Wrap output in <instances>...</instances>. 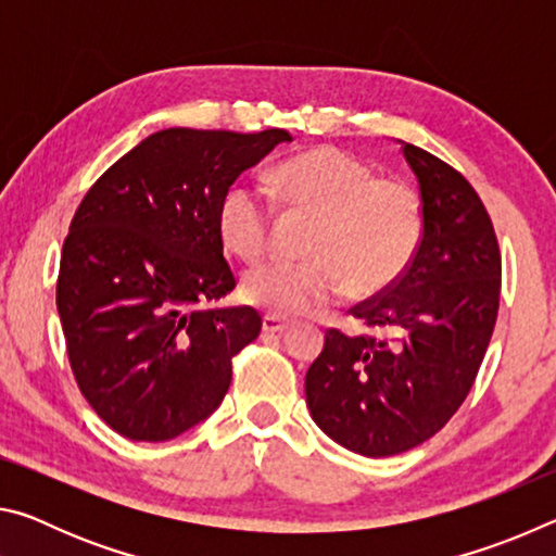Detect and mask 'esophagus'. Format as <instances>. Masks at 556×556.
<instances>
[{
  "label": "esophagus",
  "instance_id": "1",
  "mask_svg": "<svg viewBox=\"0 0 556 556\" xmlns=\"http://www.w3.org/2000/svg\"><path fill=\"white\" fill-rule=\"evenodd\" d=\"M287 328H289L287 318H281L277 314L262 316V331H265V333H285Z\"/></svg>",
  "mask_w": 556,
  "mask_h": 556
}]
</instances>
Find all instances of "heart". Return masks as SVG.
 Here are the masks:
<instances>
[{
	"instance_id": "1",
	"label": "heart",
	"mask_w": 556,
	"mask_h": 556,
	"mask_svg": "<svg viewBox=\"0 0 556 556\" xmlns=\"http://www.w3.org/2000/svg\"><path fill=\"white\" fill-rule=\"evenodd\" d=\"M269 191L289 211L314 215L301 262H265L242 277L240 294L277 316L316 312L345 291L355 299L390 289L417 255L425 211L414 188L378 178L336 147H314L279 162ZM223 248L242 262L265 255L271 228L267 193L244 181L223 193L215 211Z\"/></svg>"
}]
</instances>
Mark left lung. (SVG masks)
<instances>
[{
	"label": "left lung",
	"mask_w": 556,
	"mask_h": 556,
	"mask_svg": "<svg viewBox=\"0 0 556 556\" xmlns=\"http://www.w3.org/2000/svg\"><path fill=\"white\" fill-rule=\"evenodd\" d=\"M425 232L407 271L351 308L363 333L326 331L306 404L336 444L380 458L425 444L481 368L501 301V250L485 205L456 168L404 144Z\"/></svg>",
	"instance_id": "obj_1"
}]
</instances>
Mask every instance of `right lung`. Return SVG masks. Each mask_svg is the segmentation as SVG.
Segmentation results:
<instances>
[{"label": "right lung", "mask_w": 556, "mask_h": 556, "mask_svg": "<svg viewBox=\"0 0 556 556\" xmlns=\"http://www.w3.org/2000/svg\"><path fill=\"white\" fill-rule=\"evenodd\" d=\"M287 129L172 127L117 159L73 215L55 304L80 392L131 441H168L218 409L232 355L255 341L215 228L223 193Z\"/></svg>", "instance_id": "obj_1"}]
</instances>
